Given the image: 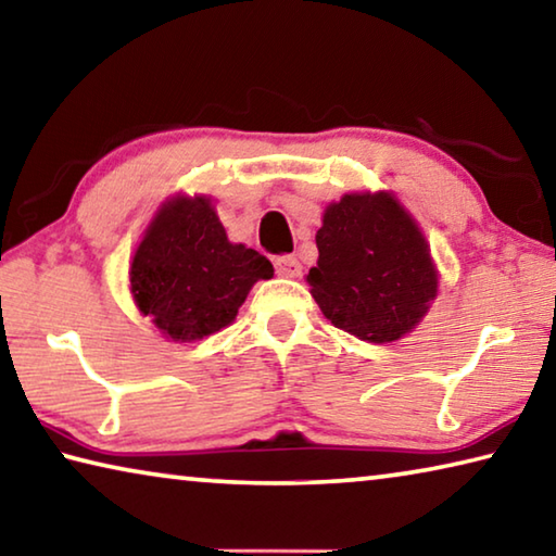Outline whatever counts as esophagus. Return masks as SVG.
Here are the masks:
<instances>
[{
    "instance_id": "1",
    "label": "esophagus",
    "mask_w": 556,
    "mask_h": 556,
    "mask_svg": "<svg viewBox=\"0 0 556 556\" xmlns=\"http://www.w3.org/2000/svg\"><path fill=\"white\" fill-rule=\"evenodd\" d=\"M275 269L281 277H299L301 275V265L294 255H285L275 260Z\"/></svg>"
}]
</instances>
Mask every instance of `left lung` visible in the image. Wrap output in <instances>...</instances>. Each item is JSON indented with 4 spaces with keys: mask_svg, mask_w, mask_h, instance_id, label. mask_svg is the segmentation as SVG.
I'll return each instance as SVG.
<instances>
[{
    "mask_svg": "<svg viewBox=\"0 0 556 556\" xmlns=\"http://www.w3.org/2000/svg\"><path fill=\"white\" fill-rule=\"evenodd\" d=\"M306 281L336 328L368 343H394L427 316L439 269L412 213L392 191H355L328 203Z\"/></svg>",
    "mask_w": 556,
    "mask_h": 556,
    "instance_id": "obj_1",
    "label": "left lung"
}]
</instances>
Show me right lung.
I'll return each mask as SVG.
<instances>
[{
	"mask_svg": "<svg viewBox=\"0 0 556 556\" xmlns=\"http://www.w3.org/2000/svg\"><path fill=\"white\" fill-rule=\"evenodd\" d=\"M275 267L257 250L230 242L211 195L176 193L159 205L129 265L139 314L174 343L230 326L260 279Z\"/></svg>",
	"mask_w": 556,
	"mask_h": 556,
	"instance_id": "right-lung-1",
	"label": "right lung"
}]
</instances>
